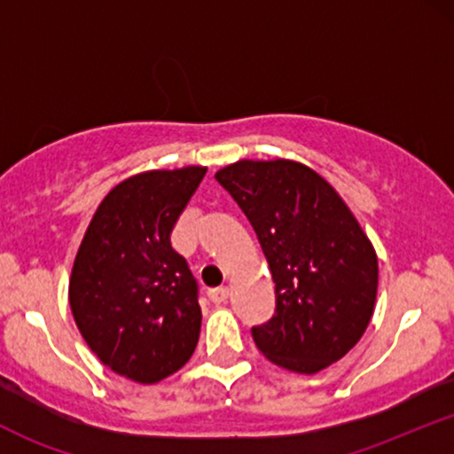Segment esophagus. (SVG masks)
Segmentation results:
<instances>
[{"mask_svg":"<svg viewBox=\"0 0 454 454\" xmlns=\"http://www.w3.org/2000/svg\"><path fill=\"white\" fill-rule=\"evenodd\" d=\"M226 299H228V288H226V286H220V288L209 290V301H211V303L220 305Z\"/></svg>","mask_w":454,"mask_h":454,"instance_id":"34e87169","label":"esophagus"}]
</instances>
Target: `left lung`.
<instances>
[{
  "mask_svg": "<svg viewBox=\"0 0 454 454\" xmlns=\"http://www.w3.org/2000/svg\"><path fill=\"white\" fill-rule=\"evenodd\" d=\"M215 179L256 231L278 311L252 328L258 350L294 373L322 372L356 346L378 296L373 243L325 176L294 160H239Z\"/></svg>",
  "mask_w": 454,
  "mask_h": 454,
  "instance_id": "8db88e82",
  "label": "left lung"
}]
</instances>
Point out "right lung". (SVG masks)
Here are the masks:
<instances>
[{
	"instance_id": "add662e5",
	"label": "right lung",
	"mask_w": 454,
	"mask_h": 454,
	"mask_svg": "<svg viewBox=\"0 0 454 454\" xmlns=\"http://www.w3.org/2000/svg\"><path fill=\"white\" fill-rule=\"evenodd\" d=\"M207 166L145 170L102 198L72 264L67 299L82 340L119 376L158 384L200 337L196 281L170 245Z\"/></svg>"
}]
</instances>
